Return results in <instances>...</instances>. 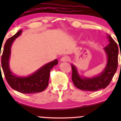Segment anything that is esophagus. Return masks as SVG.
<instances>
[{"instance_id": "esophagus-1", "label": "esophagus", "mask_w": 121, "mask_h": 121, "mask_svg": "<svg viewBox=\"0 0 121 121\" xmlns=\"http://www.w3.org/2000/svg\"><path fill=\"white\" fill-rule=\"evenodd\" d=\"M69 60V58L68 57V56H64V57H63L61 58V61L63 62L68 61Z\"/></svg>"}]
</instances>
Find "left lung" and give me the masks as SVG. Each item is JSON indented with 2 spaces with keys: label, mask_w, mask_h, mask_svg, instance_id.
<instances>
[{
  "label": "left lung",
  "mask_w": 121,
  "mask_h": 121,
  "mask_svg": "<svg viewBox=\"0 0 121 121\" xmlns=\"http://www.w3.org/2000/svg\"><path fill=\"white\" fill-rule=\"evenodd\" d=\"M109 43L104 47L107 55V63L103 71L97 76L92 78H81L78 74L76 67L71 64L72 80L74 85L83 91H95L104 89L109 85L118 67V47L117 43L108 35Z\"/></svg>",
  "instance_id": "obj_1"
}]
</instances>
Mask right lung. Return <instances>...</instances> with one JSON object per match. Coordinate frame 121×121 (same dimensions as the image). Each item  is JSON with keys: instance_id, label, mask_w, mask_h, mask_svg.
Instances as JSON below:
<instances>
[{"instance_id": "1", "label": "right lung", "mask_w": 121, "mask_h": 121, "mask_svg": "<svg viewBox=\"0 0 121 121\" xmlns=\"http://www.w3.org/2000/svg\"><path fill=\"white\" fill-rule=\"evenodd\" d=\"M22 31V30H19L14 36L8 39L4 44L3 53L1 55V62L3 73L9 85L13 90L23 94H33L42 92L48 86L50 71L54 65L58 64V60L56 59L53 61L45 64L37 71L26 77L17 76L13 74L9 67L11 46L14 40L21 35Z\"/></svg>"}]
</instances>
